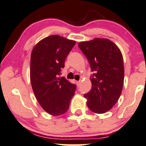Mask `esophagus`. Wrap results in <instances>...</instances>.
Returning a JSON list of instances; mask_svg holds the SVG:
<instances>
[{"instance_id":"obj_1","label":"esophagus","mask_w":146,"mask_h":146,"mask_svg":"<svg viewBox=\"0 0 146 146\" xmlns=\"http://www.w3.org/2000/svg\"><path fill=\"white\" fill-rule=\"evenodd\" d=\"M76 84H77V86H80V84H81V81H77Z\"/></svg>"}]
</instances>
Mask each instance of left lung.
I'll return each mask as SVG.
<instances>
[{"instance_id": "left-lung-1", "label": "left lung", "mask_w": 146, "mask_h": 146, "mask_svg": "<svg viewBox=\"0 0 146 146\" xmlns=\"http://www.w3.org/2000/svg\"><path fill=\"white\" fill-rule=\"evenodd\" d=\"M94 72L90 79L92 89L84 94L90 110L102 114L117 102L124 83V64L122 53L108 39L95 38L78 44Z\"/></svg>"}]
</instances>
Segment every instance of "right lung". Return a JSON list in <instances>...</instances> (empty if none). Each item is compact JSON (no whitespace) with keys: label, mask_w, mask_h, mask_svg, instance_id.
I'll list each match as a JSON object with an SVG mask.
<instances>
[{"label":"right lung","mask_w":146,"mask_h":146,"mask_svg":"<svg viewBox=\"0 0 146 146\" xmlns=\"http://www.w3.org/2000/svg\"><path fill=\"white\" fill-rule=\"evenodd\" d=\"M75 43L52 35L40 40L32 50L30 80L33 91L42 108L51 115L65 113L75 94L76 86L59 75Z\"/></svg>","instance_id":"right-lung-1"}]
</instances>
